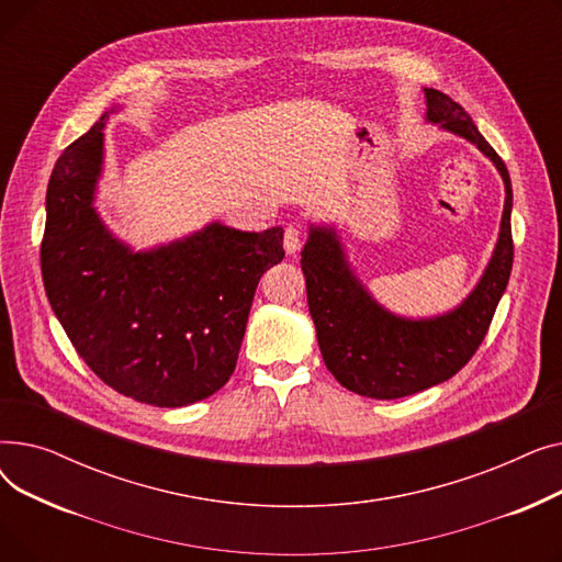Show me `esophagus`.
Returning <instances> with one entry per match:
<instances>
[{
  "instance_id": "esophagus-1",
  "label": "esophagus",
  "mask_w": 562,
  "mask_h": 562,
  "mask_svg": "<svg viewBox=\"0 0 562 562\" xmlns=\"http://www.w3.org/2000/svg\"><path fill=\"white\" fill-rule=\"evenodd\" d=\"M303 246V232L296 227V225H289L284 229V250L289 255H296Z\"/></svg>"
}]
</instances>
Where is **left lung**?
<instances>
[{"label":"left lung","instance_id":"1","mask_svg":"<svg viewBox=\"0 0 562 562\" xmlns=\"http://www.w3.org/2000/svg\"><path fill=\"white\" fill-rule=\"evenodd\" d=\"M424 95L426 123L476 145L506 187L498 239L479 284L445 314L409 318L371 296L352 271L335 225L310 223L301 252L323 362L346 390L378 401L417 394L456 375L485 339L513 271V184L506 164L458 102L435 88H424Z\"/></svg>","mask_w":562,"mask_h":562}]
</instances>
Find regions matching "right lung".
<instances>
[{"label": "right lung", "instance_id": "1", "mask_svg": "<svg viewBox=\"0 0 562 562\" xmlns=\"http://www.w3.org/2000/svg\"><path fill=\"white\" fill-rule=\"evenodd\" d=\"M109 109L58 157L45 198L41 271L49 305L79 358L117 394L184 407L234 373L255 289L284 257V229L218 221L134 250L95 206Z\"/></svg>", "mask_w": 562, "mask_h": 562}]
</instances>
